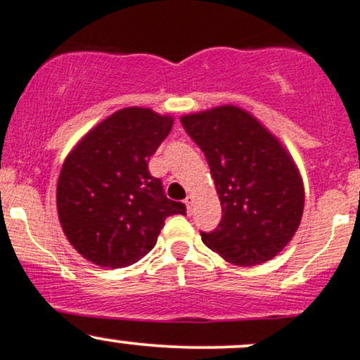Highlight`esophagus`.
<instances>
[{
    "label": "esophagus",
    "instance_id": "34e87169",
    "mask_svg": "<svg viewBox=\"0 0 360 360\" xmlns=\"http://www.w3.org/2000/svg\"><path fill=\"white\" fill-rule=\"evenodd\" d=\"M193 203H195L193 196H186V200H184V205H186L188 214H191V212H193Z\"/></svg>",
    "mask_w": 360,
    "mask_h": 360
}]
</instances>
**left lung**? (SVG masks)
<instances>
[{
  "mask_svg": "<svg viewBox=\"0 0 360 360\" xmlns=\"http://www.w3.org/2000/svg\"><path fill=\"white\" fill-rule=\"evenodd\" d=\"M181 124L205 155L222 205L221 222L202 231V241L236 266L271 260L304 214V184L288 151L255 117L231 105L184 115Z\"/></svg>",
  "mask_w": 360,
  "mask_h": 360,
  "instance_id": "8db88e82",
  "label": "left lung"
}]
</instances>
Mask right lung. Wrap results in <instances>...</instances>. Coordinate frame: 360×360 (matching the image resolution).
<instances>
[{"label":"right lung","mask_w":360,"mask_h":360,"mask_svg":"<svg viewBox=\"0 0 360 360\" xmlns=\"http://www.w3.org/2000/svg\"><path fill=\"white\" fill-rule=\"evenodd\" d=\"M172 119L124 108L98 124L70 151L56 186V209L70 245L101 267L138 262L157 243L165 219L186 205L165 196L148 160Z\"/></svg>","instance_id":"right-lung-1"}]
</instances>
